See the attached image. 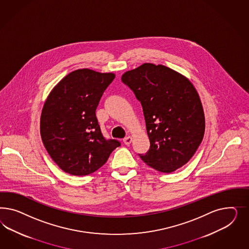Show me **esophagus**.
Returning a JSON list of instances; mask_svg holds the SVG:
<instances>
[{
  "instance_id": "34e87169",
  "label": "esophagus",
  "mask_w": 249,
  "mask_h": 249,
  "mask_svg": "<svg viewBox=\"0 0 249 249\" xmlns=\"http://www.w3.org/2000/svg\"><path fill=\"white\" fill-rule=\"evenodd\" d=\"M131 142H132V137L131 136H128V137H126L123 140V142L126 144V145H129V144L131 143Z\"/></svg>"
}]
</instances>
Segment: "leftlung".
Returning <instances> with one entry per match:
<instances>
[{"mask_svg":"<svg viewBox=\"0 0 249 249\" xmlns=\"http://www.w3.org/2000/svg\"><path fill=\"white\" fill-rule=\"evenodd\" d=\"M121 80L143 108L150 149L145 163L170 174L186 164L204 138L205 120L199 94L186 76L162 65L144 63Z\"/></svg>","mask_w":249,"mask_h":249,"instance_id":"left-lung-1","label":"left lung"}]
</instances>
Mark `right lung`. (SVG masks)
<instances>
[{"label":"right lung","mask_w":249,"mask_h":249,"mask_svg":"<svg viewBox=\"0 0 249 249\" xmlns=\"http://www.w3.org/2000/svg\"><path fill=\"white\" fill-rule=\"evenodd\" d=\"M113 73L77 69L61 79L45 100L40 133L45 149L65 173L83 176L104 165L121 143L102 135L96 109Z\"/></svg>","instance_id":"add662e5"}]
</instances>
